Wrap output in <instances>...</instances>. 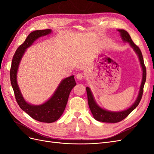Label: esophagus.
<instances>
[{
    "instance_id": "34e87169",
    "label": "esophagus",
    "mask_w": 154,
    "mask_h": 154,
    "mask_svg": "<svg viewBox=\"0 0 154 154\" xmlns=\"http://www.w3.org/2000/svg\"><path fill=\"white\" fill-rule=\"evenodd\" d=\"M83 77V74L82 72H78L76 74V78L78 80H82Z\"/></svg>"
}]
</instances>
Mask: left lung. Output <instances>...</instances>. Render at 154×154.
<instances>
[{"label":"left lung","mask_w":154,"mask_h":154,"mask_svg":"<svg viewBox=\"0 0 154 154\" xmlns=\"http://www.w3.org/2000/svg\"><path fill=\"white\" fill-rule=\"evenodd\" d=\"M118 31L121 33V36H122L123 40L124 42H129L130 46H131V47L134 49L135 52L137 53L139 59V61H140L142 69H143V80H142L141 85L140 87V90H139L138 97L136 101H135V103L127 110L121 111V112H114L106 110L100 108V107L97 105L95 102L90 88L88 87L86 88L87 93L88 104V106H89L90 110L91 111L93 116H94V119H96L97 121H98V122H101L115 123H118L121 122V121L124 119L125 118H127V116L136 108L137 105H139V102H140L142 98V96L143 93L144 85L146 82V67L144 66L143 57L142 53L140 49H139V48L137 45H136L134 43L131 37H130L127 31H126L124 29H118Z\"/></svg>","instance_id":"left-lung-1"}]
</instances>
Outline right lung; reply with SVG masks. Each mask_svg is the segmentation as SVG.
<instances>
[{"instance_id":"1","label":"right lung","mask_w":154,"mask_h":154,"mask_svg":"<svg viewBox=\"0 0 154 154\" xmlns=\"http://www.w3.org/2000/svg\"><path fill=\"white\" fill-rule=\"evenodd\" d=\"M51 32L49 29L36 30L27 36L24 42L16 50L12 59L10 69V80L18 105L32 118L43 123H53L58 120L66 108L69 94L76 85L74 76L65 78L59 85L53 96L42 105H32L23 98L17 82V73L18 66L26 49L39 37L47 35Z\"/></svg>"}]
</instances>
